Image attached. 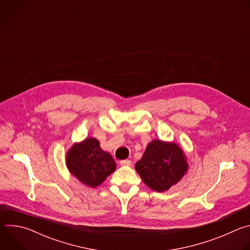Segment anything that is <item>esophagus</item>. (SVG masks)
Returning a JSON list of instances; mask_svg holds the SVG:
<instances>
[{"mask_svg": "<svg viewBox=\"0 0 250 250\" xmlns=\"http://www.w3.org/2000/svg\"><path fill=\"white\" fill-rule=\"evenodd\" d=\"M120 164L122 166H130L131 165V161L128 160V159H125V160H121Z\"/></svg>", "mask_w": 250, "mask_h": 250, "instance_id": "1", "label": "esophagus"}]
</instances>
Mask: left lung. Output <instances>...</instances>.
Returning <instances> with one entry per match:
<instances>
[{"label": "left lung", "instance_id": "obj_1", "mask_svg": "<svg viewBox=\"0 0 250 250\" xmlns=\"http://www.w3.org/2000/svg\"><path fill=\"white\" fill-rule=\"evenodd\" d=\"M135 170L150 189L164 192L181 180L188 163L182 148L175 142L154 139L135 163Z\"/></svg>", "mask_w": 250, "mask_h": 250}]
</instances>
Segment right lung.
<instances>
[{
	"instance_id": "obj_1",
	"label": "right lung",
	"mask_w": 250,
	"mask_h": 250,
	"mask_svg": "<svg viewBox=\"0 0 250 250\" xmlns=\"http://www.w3.org/2000/svg\"><path fill=\"white\" fill-rule=\"evenodd\" d=\"M66 165L80 182L92 188L102 184L117 167L112 155L104 151L94 137L74 144L66 154Z\"/></svg>"
}]
</instances>
